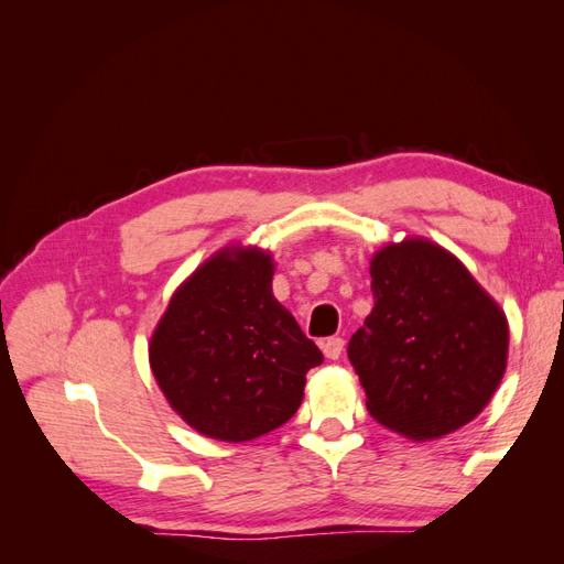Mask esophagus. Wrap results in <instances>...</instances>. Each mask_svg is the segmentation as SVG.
<instances>
[{
  "mask_svg": "<svg viewBox=\"0 0 564 564\" xmlns=\"http://www.w3.org/2000/svg\"><path fill=\"white\" fill-rule=\"evenodd\" d=\"M344 346H346L344 338L332 336L327 340H322V352H324V357H327V360H338L340 352H344Z\"/></svg>",
  "mask_w": 564,
  "mask_h": 564,
  "instance_id": "34e87169",
  "label": "esophagus"
}]
</instances>
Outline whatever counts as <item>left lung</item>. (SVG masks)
<instances>
[{"label": "left lung", "mask_w": 564, "mask_h": 564, "mask_svg": "<svg viewBox=\"0 0 564 564\" xmlns=\"http://www.w3.org/2000/svg\"><path fill=\"white\" fill-rule=\"evenodd\" d=\"M369 272L373 308L348 344L369 414L412 440L458 431L503 379V311L456 256L421 237L373 253Z\"/></svg>", "instance_id": "1"}]
</instances>
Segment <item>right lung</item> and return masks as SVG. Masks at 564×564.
I'll return each mask as SVG.
<instances>
[{"mask_svg": "<svg viewBox=\"0 0 564 564\" xmlns=\"http://www.w3.org/2000/svg\"><path fill=\"white\" fill-rule=\"evenodd\" d=\"M272 256L226 247L187 278L150 338V367L202 435L247 442L296 414L322 352L272 296Z\"/></svg>", "mask_w": 564, "mask_h": 564, "instance_id": "right-lung-1", "label": "right lung"}]
</instances>
